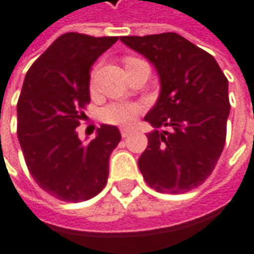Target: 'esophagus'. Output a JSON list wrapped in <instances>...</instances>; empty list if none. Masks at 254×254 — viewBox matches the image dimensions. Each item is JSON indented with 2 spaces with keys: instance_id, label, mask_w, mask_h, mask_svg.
<instances>
[{
  "instance_id": "1",
  "label": "esophagus",
  "mask_w": 254,
  "mask_h": 254,
  "mask_svg": "<svg viewBox=\"0 0 254 254\" xmlns=\"http://www.w3.org/2000/svg\"><path fill=\"white\" fill-rule=\"evenodd\" d=\"M130 133H132V130H130L129 127H122V129H121V135H122V137H127Z\"/></svg>"
}]
</instances>
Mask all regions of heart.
I'll return each mask as SVG.
<instances>
[{
	"mask_svg": "<svg viewBox=\"0 0 254 254\" xmlns=\"http://www.w3.org/2000/svg\"><path fill=\"white\" fill-rule=\"evenodd\" d=\"M137 60L136 57H127L125 66L130 64L132 62ZM94 87L91 80V88ZM143 111V107L137 102H111L107 107H104L101 111V118L107 124L112 125H122L127 127L135 122V119L139 117V114Z\"/></svg>",
	"mask_w": 254,
	"mask_h": 254,
	"instance_id": "heart-1",
	"label": "heart"
}]
</instances>
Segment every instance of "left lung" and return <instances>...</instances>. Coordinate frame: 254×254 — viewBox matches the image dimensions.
<instances>
[{
  "label": "left lung",
  "instance_id": "8db88e82",
  "mask_svg": "<svg viewBox=\"0 0 254 254\" xmlns=\"http://www.w3.org/2000/svg\"><path fill=\"white\" fill-rule=\"evenodd\" d=\"M121 40L153 63L162 83L157 104L144 117L156 130L147 135L137 160L146 184L167 194L197 188L214 171L225 146L228 78L212 55L179 33Z\"/></svg>",
  "mask_w": 254,
  "mask_h": 254
}]
</instances>
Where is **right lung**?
Listing matches in <instances>:
<instances>
[{
  "label": "right lung",
  "instance_id": "obj_1",
  "mask_svg": "<svg viewBox=\"0 0 254 254\" xmlns=\"http://www.w3.org/2000/svg\"><path fill=\"white\" fill-rule=\"evenodd\" d=\"M117 40L118 36L64 33L25 75L16 105L18 139L33 180L60 201H87L107 184L119 129L102 125L95 139L81 143L75 127L90 104V68Z\"/></svg>",
  "mask_w": 254,
  "mask_h": 254
}]
</instances>
